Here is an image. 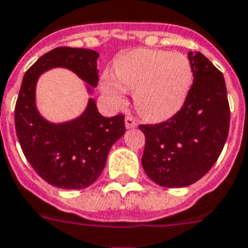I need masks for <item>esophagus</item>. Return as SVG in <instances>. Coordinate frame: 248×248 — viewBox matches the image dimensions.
I'll use <instances>...</instances> for the list:
<instances>
[{
  "mask_svg": "<svg viewBox=\"0 0 248 248\" xmlns=\"http://www.w3.org/2000/svg\"><path fill=\"white\" fill-rule=\"evenodd\" d=\"M138 125V123H137V120L133 118L132 115H126L125 116V126L126 128H134V126Z\"/></svg>",
  "mask_w": 248,
  "mask_h": 248,
  "instance_id": "obj_1",
  "label": "esophagus"
}]
</instances>
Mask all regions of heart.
I'll use <instances>...</instances> for the list:
<instances>
[{
  "instance_id": "heart-1",
  "label": "heart",
  "mask_w": 248,
  "mask_h": 248,
  "mask_svg": "<svg viewBox=\"0 0 248 248\" xmlns=\"http://www.w3.org/2000/svg\"><path fill=\"white\" fill-rule=\"evenodd\" d=\"M114 72L115 77H104L102 91L112 101L122 102L125 89L134 90L137 110L149 120L173 115L185 101L193 79L185 55L153 49H137L120 55Z\"/></svg>"
}]
</instances>
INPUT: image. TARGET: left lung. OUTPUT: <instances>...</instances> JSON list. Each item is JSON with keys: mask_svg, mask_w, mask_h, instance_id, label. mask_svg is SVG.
Returning <instances> with one entry per match:
<instances>
[{"mask_svg": "<svg viewBox=\"0 0 248 248\" xmlns=\"http://www.w3.org/2000/svg\"><path fill=\"white\" fill-rule=\"evenodd\" d=\"M194 81L179 111L157 124H140L146 146L143 169L163 187L196 183L213 167L230 130L224 77L200 52H190Z\"/></svg>", "mask_w": 248, "mask_h": 248, "instance_id": "8db88e82", "label": "left lung"}]
</instances>
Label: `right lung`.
<instances>
[{"instance_id":"obj_1","label":"right lung","mask_w":248,"mask_h":248,"mask_svg":"<svg viewBox=\"0 0 248 248\" xmlns=\"http://www.w3.org/2000/svg\"><path fill=\"white\" fill-rule=\"evenodd\" d=\"M97 52L58 46L46 53L26 71L15 105V128L22 152L43 180L59 189H85L93 184L105 167L114 143L125 133L124 115L105 118L95 101L78 119L52 124L35 108L39 75L53 67H64L96 87Z\"/></svg>"}]
</instances>
